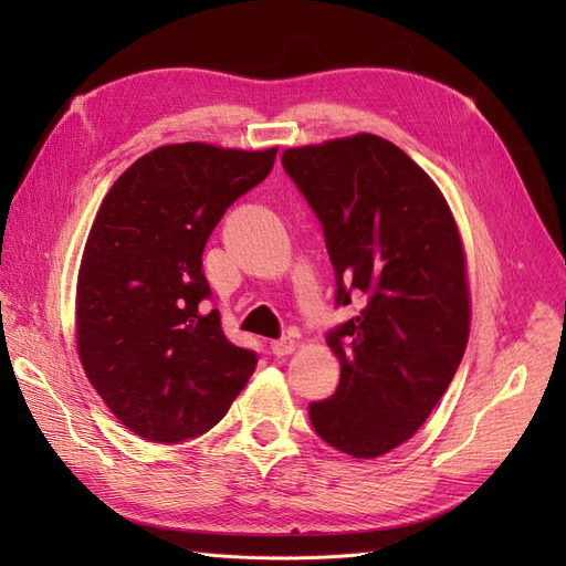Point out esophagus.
I'll list each match as a JSON object with an SVG mask.
<instances>
[{
	"instance_id": "34e87169",
	"label": "esophagus",
	"mask_w": 566,
	"mask_h": 566,
	"mask_svg": "<svg viewBox=\"0 0 566 566\" xmlns=\"http://www.w3.org/2000/svg\"><path fill=\"white\" fill-rule=\"evenodd\" d=\"M295 347H297V342H295L293 337H281V339H273V342H271V352L276 354V356L293 354Z\"/></svg>"
}]
</instances>
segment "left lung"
Masks as SVG:
<instances>
[{"mask_svg": "<svg viewBox=\"0 0 566 566\" xmlns=\"http://www.w3.org/2000/svg\"><path fill=\"white\" fill-rule=\"evenodd\" d=\"M323 224L337 304L366 306L328 335L331 399L310 406L318 437L352 458L401 447L449 389L470 337L465 248L439 186L391 142L342 136L283 153Z\"/></svg>", "mask_w": 566, "mask_h": 566, "instance_id": "obj_1", "label": "left lung"}]
</instances>
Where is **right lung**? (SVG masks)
<instances>
[{
	"label": "right lung",
	"mask_w": 566,
	"mask_h": 566,
	"mask_svg": "<svg viewBox=\"0 0 566 566\" xmlns=\"http://www.w3.org/2000/svg\"><path fill=\"white\" fill-rule=\"evenodd\" d=\"M276 153L167 144L132 163L101 202L77 271L75 339L87 380L134 434H205L254 373V352L229 342L205 306L200 256Z\"/></svg>",
	"instance_id": "1"
}]
</instances>
